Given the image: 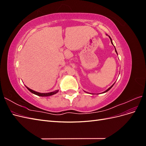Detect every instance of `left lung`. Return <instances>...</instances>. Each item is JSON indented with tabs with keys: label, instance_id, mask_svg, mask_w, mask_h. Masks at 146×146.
Here are the masks:
<instances>
[{
	"label": "left lung",
	"instance_id": "1",
	"mask_svg": "<svg viewBox=\"0 0 146 146\" xmlns=\"http://www.w3.org/2000/svg\"><path fill=\"white\" fill-rule=\"evenodd\" d=\"M109 38H110V40H111V43H112V44H113V42H112V40H111V38H110V36H109ZM114 48H115V47H114ZM115 51H116V53H117V51H116V48H115ZM113 85H114V84H113V85H112V86H111V87H110V88H108V90H106V91H105V92H107V91H109V90H110V89H111V88H112V87H113Z\"/></svg>",
	"mask_w": 146,
	"mask_h": 146
}]
</instances>
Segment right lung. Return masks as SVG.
I'll list each match as a JSON object with an SVG mask.
<instances>
[{
    "label": "right lung",
    "instance_id": "obj_1",
    "mask_svg": "<svg viewBox=\"0 0 146 146\" xmlns=\"http://www.w3.org/2000/svg\"><path fill=\"white\" fill-rule=\"evenodd\" d=\"M27 88L31 92H32L33 94H36L37 96H42V97L43 96H52V95H54V94L57 93V92H58V90H56V91H55L54 92H48V93H40V92H36V91L32 90L31 89H30V88H29L28 87H27Z\"/></svg>",
    "mask_w": 146,
    "mask_h": 146
}]
</instances>
